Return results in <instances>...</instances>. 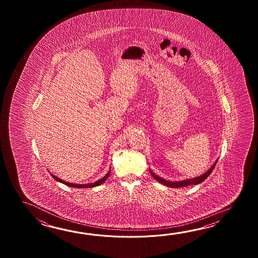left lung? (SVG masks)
Masks as SVG:
<instances>
[{"label":"left lung","instance_id":"left-lung-1","mask_svg":"<svg viewBox=\"0 0 258 258\" xmlns=\"http://www.w3.org/2000/svg\"><path fill=\"white\" fill-rule=\"evenodd\" d=\"M217 161H218V159L215 161L214 164L211 166V168H210L207 172H205L204 174H202V175L195 177V178H192V179L182 180V181H168V180H165L163 178L159 177V175H156L154 172H152V170H150V169H149V171H150V174L152 175V177H153L155 180H157L159 182L164 184L166 186L171 187V188H180V187L188 186V185H191V184H199V183H201L202 181H205V180L210 175V173L212 172V170H214L215 166L217 164Z\"/></svg>","mask_w":258,"mask_h":258}]
</instances>
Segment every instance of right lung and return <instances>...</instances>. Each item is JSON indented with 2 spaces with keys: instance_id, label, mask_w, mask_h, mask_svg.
<instances>
[{
  "instance_id": "obj_1",
  "label": "right lung",
  "mask_w": 258,
  "mask_h": 258,
  "mask_svg": "<svg viewBox=\"0 0 258 258\" xmlns=\"http://www.w3.org/2000/svg\"><path fill=\"white\" fill-rule=\"evenodd\" d=\"M110 173V170L108 171V173L106 174V175L103 177V178H101L100 180L99 181H95V182H91V183H86V184H77V183H72V182H68V181H62L61 179L60 178H58L57 176L53 175V174H51L50 173V175L52 176V178L55 179L56 181H60L61 183H63V184H66L67 186H71V187H76V188H90V187H95V186H99L100 185L101 183H103L106 180H107V178L109 177Z\"/></svg>"
}]
</instances>
